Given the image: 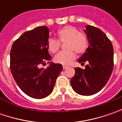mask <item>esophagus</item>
<instances>
[{
	"instance_id": "1",
	"label": "esophagus",
	"mask_w": 122,
	"mask_h": 122,
	"mask_svg": "<svg viewBox=\"0 0 122 122\" xmlns=\"http://www.w3.org/2000/svg\"><path fill=\"white\" fill-rule=\"evenodd\" d=\"M62 68H63V69L64 70V69H66V68H68V66H63V67H62Z\"/></svg>"
}]
</instances>
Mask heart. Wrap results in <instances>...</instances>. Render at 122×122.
<instances>
[{
	"label": "heart",
	"mask_w": 122,
	"mask_h": 122,
	"mask_svg": "<svg viewBox=\"0 0 122 122\" xmlns=\"http://www.w3.org/2000/svg\"><path fill=\"white\" fill-rule=\"evenodd\" d=\"M58 41L49 39L47 48L52 54L56 53L60 49V43H66L67 51H61L54 58V61L62 65H68L76 58L75 52L83 54L87 47V39L85 34L80 32L77 28L72 26H66L58 31Z\"/></svg>",
	"instance_id": "b5f03b06"
}]
</instances>
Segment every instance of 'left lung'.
Listing matches in <instances>:
<instances>
[{
	"mask_svg": "<svg viewBox=\"0 0 122 122\" xmlns=\"http://www.w3.org/2000/svg\"><path fill=\"white\" fill-rule=\"evenodd\" d=\"M84 32L89 43L78 62H87L86 68H75L71 84L73 90L82 96H91L107 84L113 68V48L105 34L96 27L87 25Z\"/></svg>",
	"mask_w": 122,
	"mask_h": 122,
	"instance_id": "left-lung-1",
	"label": "left lung"
}]
</instances>
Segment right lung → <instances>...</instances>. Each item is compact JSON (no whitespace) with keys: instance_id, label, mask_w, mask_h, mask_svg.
<instances>
[{"instance_id":"add662e5","label":"right lung","mask_w":122,"mask_h":122,"mask_svg":"<svg viewBox=\"0 0 122 122\" xmlns=\"http://www.w3.org/2000/svg\"><path fill=\"white\" fill-rule=\"evenodd\" d=\"M49 30L47 26H39L27 31L12 45L10 68L17 86L26 95L33 98H43L54 90L62 65L51 60L47 42ZM47 61L50 66L40 68Z\"/></svg>"}]
</instances>
